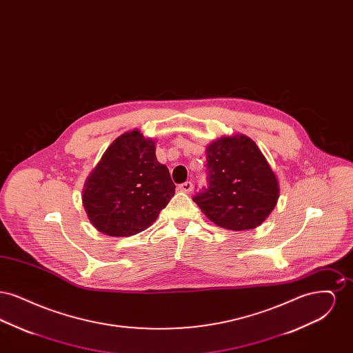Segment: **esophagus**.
<instances>
[{
	"mask_svg": "<svg viewBox=\"0 0 353 353\" xmlns=\"http://www.w3.org/2000/svg\"><path fill=\"white\" fill-rule=\"evenodd\" d=\"M192 189H193V184H192L190 181H186L184 184L179 185V190H180V192H184V193L192 192Z\"/></svg>",
	"mask_w": 353,
	"mask_h": 353,
	"instance_id": "1",
	"label": "esophagus"
}]
</instances>
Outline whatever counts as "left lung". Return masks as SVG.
<instances>
[{
	"mask_svg": "<svg viewBox=\"0 0 353 353\" xmlns=\"http://www.w3.org/2000/svg\"><path fill=\"white\" fill-rule=\"evenodd\" d=\"M209 188L194 202L219 228L243 232L259 226L279 199V183L249 136H221L206 145Z\"/></svg>",
	"mask_w": 353,
	"mask_h": 353,
	"instance_id": "8db88e82",
	"label": "left lung"
}]
</instances>
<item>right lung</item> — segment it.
I'll return each mask as SVG.
<instances>
[{
    "mask_svg": "<svg viewBox=\"0 0 353 353\" xmlns=\"http://www.w3.org/2000/svg\"><path fill=\"white\" fill-rule=\"evenodd\" d=\"M169 170L156 159V141L139 130L117 137L84 183L82 202L103 234H137L157 219L174 196Z\"/></svg>",
    "mask_w": 353,
    "mask_h": 353,
    "instance_id": "right-lung-1",
    "label": "right lung"
}]
</instances>
